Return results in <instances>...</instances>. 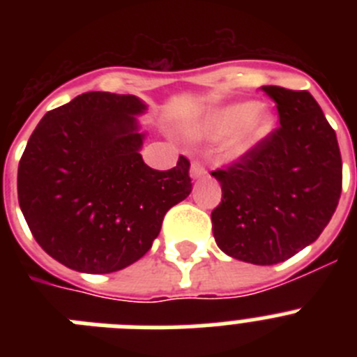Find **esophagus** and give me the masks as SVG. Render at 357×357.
Listing matches in <instances>:
<instances>
[{"instance_id": "esophagus-1", "label": "esophagus", "mask_w": 357, "mask_h": 357, "mask_svg": "<svg viewBox=\"0 0 357 357\" xmlns=\"http://www.w3.org/2000/svg\"><path fill=\"white\" fill-rule=\"evenodd\" d=\"M191 178H204V176L207 175L206 168H204V164L198 162V160H195L193 164H191Z\"/></svg>"}]
</instances>
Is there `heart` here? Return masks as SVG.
Returning a JSON list of instances; mask_svg holds the SVG:
<instances>
[{
    "label": "heart",
    "instance_id": "1",
    "mask_svg": "<svg viewBox=\"0 0 357 357\" xmlns=\"http://www.w3.org/2000/svg\"><path fill=\"white\" fill-rule=\"evenodd\" d=\"M275 128L272 110L254 102H234L216 107L191 123L185 130L197 139H223L229 160H241L259 146Z\"/></svg>",
    "mask_w": 357,
    "mask_h": 357
}]
</instances>
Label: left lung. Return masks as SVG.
Wrapping results in <instances>:
<instances>
[{
    "label": "left lung",
    "mask_w": 357,
    "mask_h": 357,
    "mask_svg": "<svg viewBox=\"0 0 357 357\" xmlns=\"http://www.w3.org/2000/svg\"><path fill=\"white\" fill-rule=\"evenodd\" d=\"M277 103L280 127L227 169L213 211L216 245L234 259L277 264L317 241L342 195L336 132L307 91L264 85Z\"/></svg>",
    "instance_id": "obj_1"
}]
</instances>
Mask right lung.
Listing matches in <instances>:
<instances>
[{
    "label": "right lung",
    "mask_w": 357,
    "mask_h": 357,
    "mask_svg": "<svg viewBox=\"0 0 357 357\" xmlns=\"http://www.w3.org/2000/svg\"><path fill=\"white\" fill-rule=\"evenodd\" d=\"M134 94L91 91L40 119L19 160V207L40 248L64 266L110 273L151 248L164 214L189 197V160L159 172L139 150Z\"/></svg>",
    "instance_id": "obj_1"
}]
</instances>
